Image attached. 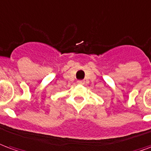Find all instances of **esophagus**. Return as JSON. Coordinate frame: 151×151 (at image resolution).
Wrapping results in <instances>:
<instances>
[{
  "label": "esophagus",
  "mask_w": 151,
  "mask_h": 151,
  "mask_svg": "<svg viewBox=\"0 0 151 151\" xmlns=\"http://www.w3.org/2000/svg\"><path fill=\"white\" fill-rule=\"evenodd\" d=\"M77 83L82 85V84H84V81H83V80H78V81H77Z\"/></svg>",
  "instance_id": "1"
}]
</instances>
